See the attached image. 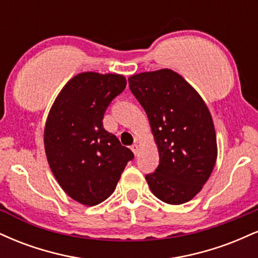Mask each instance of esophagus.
I'll list each match as a JSON object with an SVG mask.
<instances>
[{"mask_svg": "<svg viewBox=\"0 0 258 258\" xmlns=\"http://www.w3.org/2000/svg\"><path fill=\"white\" fill-rule=\"evenodd\" d=\"M131 149H132L133 154H135V155H137V154L139 153V144H138V143H135V144H133V146L131 147Z\"/></svg>", "mask_w": 258, "mask_h": 258, "instance_id": "34e87169", "label": "esophagus"}]
</instances>
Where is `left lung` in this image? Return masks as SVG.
<instances>
[{"instance_id":"obj_1","label":"left lung","mask_w":258,"mask_h":258,"mask_svg":"<svg viewBox=\"0 0 258 258\" xmlns=\"http://www.w3.org/2000/svg\"><path fill=\"white\" fill-rule=\"evenodd\" d=\"M128 85L147 112L159 149V166L146 176L150 190L171 205L191 200L217 159L214 121L205 102L170 69L133 75Z\"/></svg>"}]
</instances>
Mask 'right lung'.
I'll list each match as a JSON object with an SVG mask.
<instances>
[{"instance_id": "1", "label": "right lung", "mask_w": 258, "mask_h": 258, "mask_svg": "<svg viewBox=\"0 0 258 258\" xmlns=\"http://www.w3.org/2000/svg\"><path fill=\"white\" fill-rule=\"evenodd\" d=\"M125 87L126 79L117 74H79L64 86L47 117L49 167L65 193L84 205L108 199L135 158L103 126L106 108Z\"/></svg>"}]
</instances>
